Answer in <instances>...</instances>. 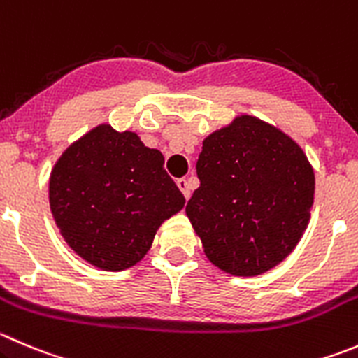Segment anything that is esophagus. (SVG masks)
I'll list each match as a JSON object with an SVG mask.
<instances>
[{
	"label": "esophagus",
	"mask_w": 358,
	"mask_h": 358,
	"mask_svg": "<svg viewBox=\"0 0 358 358\" xmlns=\"http://www.w3.org/2000/svg\"><path fill=\"white\" fill-rule=\"evenodd\" d=\"M176 185H178V189L182 190V194H183V196H185V199H189V197H190L189 180H187V178H178V180H176Z\"/></svg>",
	"instance_id": "esophagus-1"
}]
</instances>
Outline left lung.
<instances>
[{
	"mask_svg": "<svg viewBox=\"0 0 358 358\" xmlns=\"http://www.w3.org/2000/svg\"><path fill=\"white\" fill-rule=\"evenodd\" d=\"M197 176L185 213L215 267L259 276L294 252L310 224L315 171L289 134L241 113L204 138Z\"/></svg>",
	"mask_w": 358,
	"mask_h": 358,
	"instance_id": "obj_1",
	"label": "left lung"
}]
</instances>
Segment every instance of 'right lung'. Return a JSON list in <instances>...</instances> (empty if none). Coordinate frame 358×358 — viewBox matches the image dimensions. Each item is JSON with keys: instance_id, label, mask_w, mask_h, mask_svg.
Wrapping results in <instances>:
<instances>
[{"instance_id": "right-lung-1", "label": "right lung", "mask_w": 358, "mask_h": 358, "mask_svg": "<svg viewBox=\"0 0 358 358\" xmlns=\"http://www.w3.org/2000/svg\"><path fill=\"white\" fill-rule=\"evenodd\" d=\"M48 203L69 248L103 271L140 262L162 222L185 197L164 169V155L134 131L108 122L73 141L54 164Z\"/></svg>"}]
</instances>
